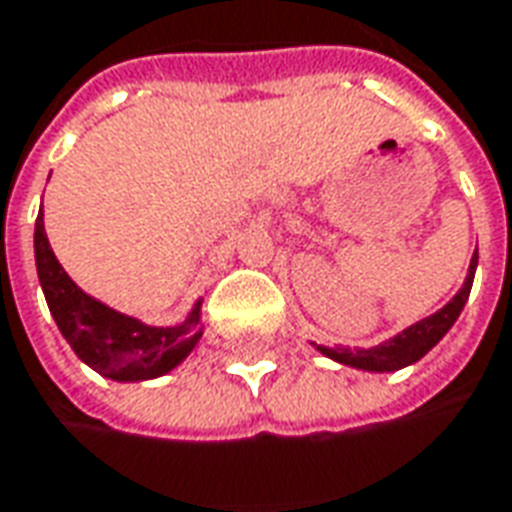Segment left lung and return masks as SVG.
Listing matches in <instances>:
<instances>
[{
    "instance_id": "1",
    "label": "left lung",
    "mask_w": 512,
    "mask_h": 512,
    "mask_svg": "<svg viewBox=\"0 0 512 512\" xmlns=\"http://www.w3.org/2000/svg\"><path fill=\"white\" fill-rule=\"evenodd\" d=\"M474 273H477V250H474L471 264H468V276H465L463 290L457 292L440 312L424 317V320H418L415 326L404 329L401 334H396L393 340L376 345V348H354V351H351V348H323V345H320V351H323L326 357L343 362V365H351V368L362 370H376V373L407 368V365H412V362H418V359L424 357L426 351H432V348L443 340V334L454 326V320L460 317L465 301H468V295H471Z\"/></svg>"
}]
</instances>
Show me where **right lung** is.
I'll use <instances>...</instances> for the list:
<instances>
[{
	"mask_svg": "<svg viewBox=\"0 0 512 512\" xmlns=\"http://www.w3.org/2000/svg\"><path fill=\"white\" fill-rule=\"evenodd\" d=\"M35 267H38L41 290L47 295L49 312L66 337V343L72 345L74 354L86 365L108 379L116 382L155 379L189 357V351L203 334L197 326L200 303L181 326L155 329V326H144L136 317L119 315L105 303L88 298L55 259L41 214L35 220Z\"/></svg>",
	"mask_w": 512,
	"mask_h": 512,
	"instance_id": "add662e5",
	"label": "right lung"
}]
</instances>
